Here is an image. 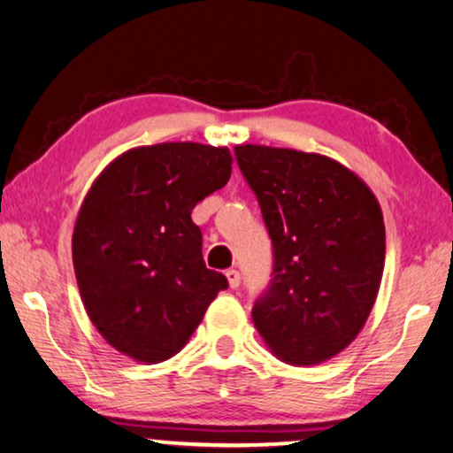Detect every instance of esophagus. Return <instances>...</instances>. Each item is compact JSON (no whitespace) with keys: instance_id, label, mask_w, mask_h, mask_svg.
I'll use <instances>...</instances> for the list:
<instances>
[{"instance_id":"obj_1","label":"esophagus","mask_w":453,"mask_h":453,"mask_svg":"<svg viewBox=\"0 0 453 453\" xmlns=\"http://www.w3.org/2000/svg\"><path fill=\"white\" fill-rule=\"evenodd\" d=\"M226 280H228V286L233 288V290H237L241 286V273L237 270H226Z\"/></svg>"}]
</instances>
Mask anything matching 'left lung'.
<instances>
[{
    "instance_id": "obj_1",
    "label": "left lung",
    "mask_w": 453,
    "mask_h": 453,
    "mask_svg": "<svg viewBox=\"0 0 453 453\" xmlns=\"http://www.w3.org/2000/svg\"><path fill=\"white\" fill-rule=\"evenodd\" d=\"M234 157L273 245V278L253 306L255 329L281 362H326L359 335L376 303L382 208L331 157L265 145H237Z\"/></svg>"
}]
</instances>
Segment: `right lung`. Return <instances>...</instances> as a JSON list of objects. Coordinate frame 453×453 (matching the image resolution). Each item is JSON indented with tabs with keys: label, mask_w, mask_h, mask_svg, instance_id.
Returning <instances> with one entry per match:
<instances>
[{
	"label": "right lung",
	"mask_w": 453,
	"mask_h": 453,
	"mask_svg": "<svg viewBox=\"0 0 453 453\" xmlns=\"http://www.w3.org/2000/svg\"><path fill=\"white\" fill-rule=\"evenodd\" d=\"M231 165L226 147H136L83 198L71 241L83 306L100 335L134 362L173 357L228 288L202 259L192 211L225 186Z\"/></svg>",
	"instance_id": "1"
}]
</instances>
